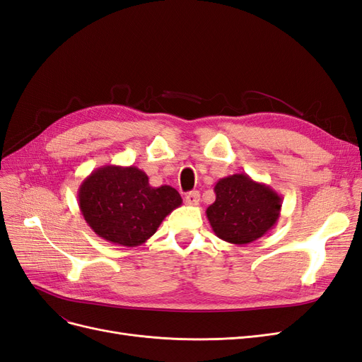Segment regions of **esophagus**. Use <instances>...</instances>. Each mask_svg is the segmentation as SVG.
<instances>
[{"mask_svg": "<svg viewBox=\"0 0 362 362\" xmlns=\"http://www.w3.org/2000/svg\"><path fill=\"white\" fill-rule=\"evenodd\" d=\"M199 201H201V194L198 190L185 194V204L187 205H198Z\"/></svg>", "mask_w": 362, "mask_h": 362, "instance_id": "1", "label": "esophagus"}]
</instances>
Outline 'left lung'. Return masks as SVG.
I'll use <instances>...</instances> for the list:
<instances>
[{
  "instance_id": "left-lung-1",
  "label": "left lung",
  "mask_w": 362,
  "mask_h": 362,
  "mask_svg": "<svg viewBox=\"0 0 362 362\" xmlns=\"http://www.w3.org/2000/svg\"><path fill=\"white\" fill-rule=\"evenodd\" d=\"M216 201L206 208L214 234L223 242L243 246L267 234L281 216L282 198L270 185L246 173L221 178L214 185Z\"/></svg>"
}]
</instances>
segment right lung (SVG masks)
Returning a JSON list of instances; mask_svg holds the SVG:
<instances>
[{
  "label": "right lung",
  "mask_w": 362,
  "mask_h": 362,
  "mask_svg": "<svg viewBox=\"0 0 362 362\" xmlns=\"http://www.w3.org/2000/svg\"><path fill=\"white\" fill-rule=\"evenodd\" d=\"M182 204L170 185L152 187L136 166L108 164L93 170L78 189V206L92 231L107 242L136 247Z\"/></svg>",
  "instance_id": "obj_1"
}]
</instances>
